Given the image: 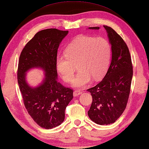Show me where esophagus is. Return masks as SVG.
<instances>
[{
  "instance_id": "esophagus-1",
  "label": "esophagus",
  "mask_w": 149,
  "mask_h": 149,
  "mask_svg": "<svg viewBox=\"0 0 149 149\" xmlns=\"http://www.w3.org/2000/svg\"><path fill=\"white\" fill-rule=\"evenodd\" d=\"M82 93V92L80 90H74V92H73V95H74V97H77V96L81 94Z\"/></svg>"
}]
</instances>
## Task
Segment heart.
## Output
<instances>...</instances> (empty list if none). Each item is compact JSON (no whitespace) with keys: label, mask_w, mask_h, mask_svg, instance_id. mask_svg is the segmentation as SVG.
Instances as JSON below:
<instances>
[{"label":"heart","mask_w":149,"mask_h":149,"mask_svg":"<svg viewBox=\"0 0 149 149\" xmlns=\"http://www.w3.org/2000/svg\"><path fill=\"white\" fill-rule=\"evenodd\" d=\"M111 46L102 37L80 35L73 40L65 50V54L57 57L56 67L66 82L74 77L75 66L79 72L72 82L74 88H83L92 80L102 77L110 63Z\"/></svg>","instance_id":"1"}]
</instances>
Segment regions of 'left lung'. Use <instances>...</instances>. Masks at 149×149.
<instances>
[{"label":"left lung","instance_id":"1","mask_svg":"<svg viewBox=\"0 0 149 149\" xmlns=\"http://www.w3.org/2000/svg\"><path fill=\"white\" fill-rule=\"evenodd\" d=\"M103 27L111 46V62L103 79L95 86L87 90L93 99L88 114L95 123L108 125L115 122L126 107L133 67L126 42L113 29L107 25ZM88 29L98 30L100 27Z\"/></svg>","mask_w":149,"mask_h":149}]
</instances>
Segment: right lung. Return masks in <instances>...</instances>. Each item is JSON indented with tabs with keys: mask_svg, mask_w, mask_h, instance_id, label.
<instances>
[{
	"mask_svg": "<svg viewBox=\"0 0 149 149\" xmlns=\"http://www.w3.org/2000/svg\"><path fill=\"white\" fill-rule=\"evenodd\" d=\"M68 31L47 29L39 31L29 41L20 54L17 82L26 109L39 126L52 129L65 119V111L73 98V90L57 81L56 59L60 43ZM39 68L45 77L41 84L32 87L26 80L30 69Z\"/></svg>",
	"mask_w": 149,
	"mask_h": 149,
	"instance_id": "right-lung-1",
	"label": "right lung"
}]
</instances>
